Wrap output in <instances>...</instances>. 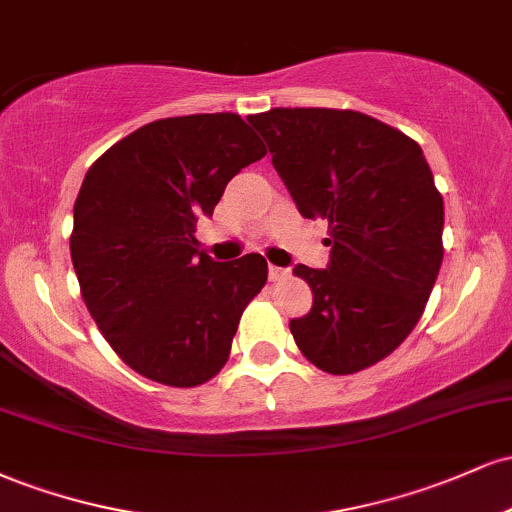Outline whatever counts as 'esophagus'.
<instances>
[{
	"mask_svg": "<svg viewBox=\"0 0 512 512\" xmlns=\"http://www.w3.org/2000/svg\"><path fill=\"white\" fill-rule=\"evenodd\" d=\"M286 274H289V269H284V267H276V264H269V279H272V281H279V279H284Z\"/></svg>",
	"mask_w": 512,
	"mask_h": 512,
	"instance_id": "obj_1",
	"label": "esophagus"
}]
</instances>
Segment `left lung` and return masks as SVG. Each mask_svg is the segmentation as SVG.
<instances>
[{
	"mask_svg": "<svg viewBox=\"0 0 512 512\" xmlns=\"http://www.w3.org/2000/svg\"><path fill=\"white\" fill-rule=\"evenodd\" d=\"M248 122L305 219L330 221L325 269L291 334L310 363L349 375L390 356L424 313L443 262V197L421 146L399 129L330 108H274Z\"/></svg>",
	"mask_w": 512,
	"mask_h": 512,
	"instance_id": "8db88e82",
	"label": "left lung"
}]
</instances>
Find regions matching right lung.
Instances as JSON below:
<instances>
[{
  "label": "right lung",
  "mask_w": 512,
  "mask_h": 512,
  "mask_svg": "<svg viewBox=\"0 0 512 512\" xmlns=\"http://www.w3.org/2000/svg\"><path fill=\"white\" fill-rule=\"evenodd\" d=\"M264 154L236 113L185 115L139 127L88 168L74 204V272L98 330L144 378L195 387L226 363L267 260H211L195 228Z\"/></svg>",
  "instance_id": "1"
}]
</instances>
